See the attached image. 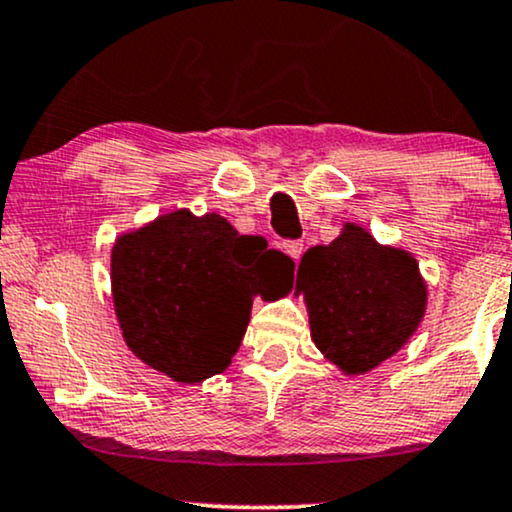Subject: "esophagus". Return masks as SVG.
Wrapping results in <instances>:
<instances>
[{"label":"esophagus","instance_id":"obj_1","mask_svg":"<svg viewBox=\"0 0 512 512\" xmlns=\"http://www.w3.org/2000/svg\"><path fill=\"white\" fill-rule=\"evenodd\" d=\"M283 250H286L293 260H300V255H303L305 250V243L303 240H286V243H283Z\"/></svg>","mask_w":512,"mask_h":512}]
</instances>
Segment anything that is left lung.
<instances>
[{
    "label": "left lung",
    "instance_id": "left-lung-1",
    "mask_svg": "<svg viewBox=\"0 0 512 512\" xmlns=\"http://www.w3.org/2000/svg\"><path fill=\"white\" fill-rule=\"evenodd\" d=\"M295 291L305 295L315 346L346 374H365L398 353L427 307L415 257L384 248L355 224L305 252Z\"/></svg>",
    "mask_w": 512,
    "mask_h": 512
}]
</instances>
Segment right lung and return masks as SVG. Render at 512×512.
<instances>
[{
    "instance_id": "1",
    "label": "right lung",
    "mask_w": 512,
    "mask_h": 512,
    "mask_svg": "<svg viewBox=\"0 0 512 512\" xmlns=\"http://www.w3.org/2000/svg\"><path fill=\"white\" fill-rule=\"evenodd\" d=\"M288 269L293 262L267 250V240L240 236L219 214H166L114 245L123 338L145 365L174 381L214 377L243 341L257 281H283Z\"/></svg>"
}]
</instances>
